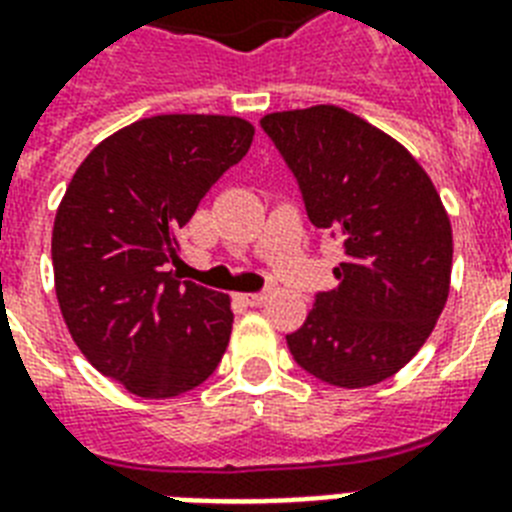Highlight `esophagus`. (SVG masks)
<instances>
[{
  "mask_svg": "<svg viewBox=\"0 0 512 512\" xmlns=\"http://www.w3.org/2000/svg\"><path fill=\"white\" fill-rule=\"evenodd\" d=\"M239 300L244 305H249V308H260L268 300V295L265 292H255V295H239Z\"/></svg>",
  "mask_w": 512,
  "mask_h": 512,
  "instance_id": "obj_1",
  "label": "esophagus"
}]
</instances>
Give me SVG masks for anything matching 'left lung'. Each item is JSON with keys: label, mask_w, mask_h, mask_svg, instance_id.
Returning <instances> with one entry per match:
<instances>
[{"label": "left lung", "mask_w": 512, "mask_h": 512, "mask_svg": "<svg viewBox=\"0 0 512 512\" xmlns=\"http://www.w3.org/2000/svg\"><path fill=\"white\" fill-rule=\"evenodd\" d=\"M295 172L316 228L342 239L337 287L287 335L305 372L369 388L404 369L444 311L452 223L436 185L398 140L337 106L260 119Z\"/></svg>", "instance_id": "8db88e82"}]
</instances>
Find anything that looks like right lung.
Listing matches in <instances>:
<instances>
[{"label": "right lung", "instance_id": "add662e5", "mask_svg": "<svg viewBox=\"0 0 512 512\" xmlns=\"http://www.w3.org/2000/svg\"><path fill=\"white\" fill-rule=\"evenodd\" d=\"M252 138L239 116H148L92 148L68 183L52 225L60 313L84 358L135 396L196 388L228 348L231 297L180 284L167 263Z\"/></svg>", "mask_w": 512, "mask_h": 512}]
</instances>
